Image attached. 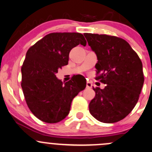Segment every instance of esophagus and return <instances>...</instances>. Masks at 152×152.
<instances>
[{"mask_svg":"<svg viewBox=\"0 0 152 152\" xmlns=\"http://www.w3.org/2000/svg\"><path fill=\"white\" fill-rule=\"evenodd\" d=\"M92 83H91L90 81H87V83H86V88H92Z\"/></svg>","mask_w":152,"mask_h":152,"instance_id":"1","label":"esophagus"}]
</instances>
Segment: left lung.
Wrapping results in <instances>:
<instances>
[{"label": "left lung", "instance_id": "left-lung-1", "mask_svg": "<svg viewBox=\"0 0 152 152\" xmlns=\"http://www.w3.org/2000/svg\"><path fill=\"white\" fill-rule=\"evenodd\" d=\"M97 56L96 77L104 89L93 88L96 96L89 104L90 113L99 121L114 123L134 108L144 82L143 65L129 43L120 37L85 33Z\"/></svg>", "mask_w": 152, "mask_h": 152}]
</instances>
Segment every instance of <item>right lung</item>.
Here are the masks:
<instances>
[{
	"label": "right lung",
	"instance_id": "right-lung-1",
	"mask_svg": "<svg viewBox=\"0 0 152 152\" xmlns=\"http://www.w3.org/2000/svg\"><path fill=\"white\" fill-rule=\"evenodd\" d=\"M86 40L78 32H53L31 46L22 66V86L29 109L37 118L56 123L69 113L72 99L86 87V83L56 77L58 70L68 64L70 50Z\"/></svg>",
	"mask_w": 152,
	"mask_h": 152
}]
</instances>
